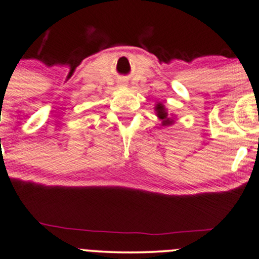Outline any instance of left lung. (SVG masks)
Returning <instances> with one entry per match:
<instances>
[{
    "instance_id": "left-lung-1",
    "label": "left lung",
    "mask_w": 259,
    "mask_h": 259,
    "mask_svg": "<svg viewBox=\"0 0 259 259\" xmlns=\"http://www.w3.org/2000/svg\"><path fill=\"white\" fill-rule=\"evenodd\" d=\"M154 111H156L157 117L162 121V126H172L175 123V119L172 117L168 116V112H167L166 107L162 105L161 102H157L156 103V107H154Z\"/></svg>"
}]
</instances>
